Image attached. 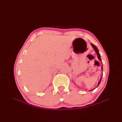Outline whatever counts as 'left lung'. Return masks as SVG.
<instances>
[{"mask_svg": "<svg viewBox=\"0 0 122 122\" xmlns=\"http://www.w3.org/2000/svg\"><path fill=\"white\" fill-rule=\"evenodd\" d=\"M91 46H92V48H93V49H94V51H95L96 53H97V58L98 59V60H99L100 61H101V62H102V61H101V56H100V54L99 51H98V49L97 48V46H96L95 45H93V44H92V43H91ZM101 69H102V70L103 71V65L102 66V67H101ZM102 76L101 77L100 81H99V82H98V84H97V86L96 87H95V88H94V89H92V90H89V91H92V90H94V89H95V88H97V87L98 86V85H99V84H100V83H101V80H102Z\"/></svg>", "mask_w": 122, "mask_h": 122, "instance_id": "1", "label": "left lung"}]
</instances>
